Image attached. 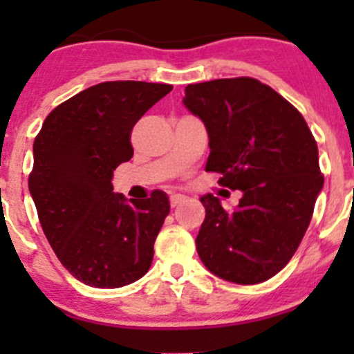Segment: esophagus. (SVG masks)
<instances>
[{
	"label": "esophagus",
	"instance_id": "34e87169",
	"mask_svg": "<svg viewBox=\"0 0 354 354\" xmlns=\"http://www.w3.org/2000/svg\"><path fill=\"white\" fill-rule=\"evenodd\" d=\"M185 200H187V197L185 195H171L169 202H171V207H178L180 203H183Z\"/></svg>",
	"mask_w": 354,
	"mask_h": 354
}]
</instances>
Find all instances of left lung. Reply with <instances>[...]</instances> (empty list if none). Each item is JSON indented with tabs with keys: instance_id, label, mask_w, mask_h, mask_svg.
Segmentation results:
<instances>
[{
	"instance_id": "8db88e82",
	"label": "left lung",
	"mask_w": 354,
	"mask_h": 354,
	"mask_svg": "<svg viewBox=\"0 0 354 354\" xmlns=\"http://www.w3.org/2000/svg\"><path fill=\"white\" fill-rule=\"evenodd\" d=\"M183 104L205 124V171L241 190L233 212L212 194L200 197V260L230 283H263L286 267L312 221L324 187L315 138L299 111L255 78L187 85Z\"/></svg>"
}]
</instances>
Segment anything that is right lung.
<instances>
[{"label": "right lung", "mask_w": 354, "mask_h": 354, "mask_svg": "<svg viewBox=\"0 0 354 354\" xmlns=\"http://www.w3.org/2000/svg\"><path fill=\"white\" fill-rule=\"evenodd\" d=\"M173 85L102 82L59 104L34 140L28 190L63 267L92 288H121L151 269L169 198L127 200L113 171L133 156L135 123Z\"/></svg>", "instance_id": "add662e5"}]
</instances>
